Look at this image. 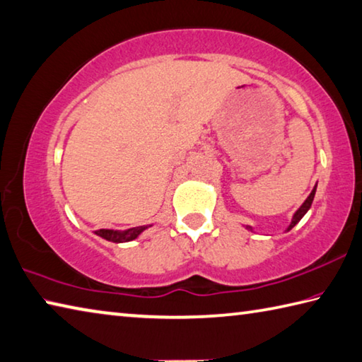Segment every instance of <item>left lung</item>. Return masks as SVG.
<instances>
[{
  "label": "left lung",
  "instance_id": "left-lung-1",
  "mask_svg": "<svg viewBox=\"0 0 362 362\" xmlns=\"http://www.w3.org/2000/svg\"><path fill=\"white\" fill-rule=\"evenodd\" d=\"M315 193H317V185L313 187L312 193L307 196V199H305L304 202H302V206H300V207L294 212L293 218H291V223H290V225H288V228H286V233H288V231H291V229H293L296 225H298V223L302 220V216H304V215L308 212V209L312 207V202H313V198H315ZM245 228L248 229V231H252V233H253V228H252V226H245Z\"/></svg>",
  "mask_w": 362,
  "mask_h": 362
}]
</instances>
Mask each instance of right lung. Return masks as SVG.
<instances>
[{
  "mask_svg": "<svg viewBox=\"0 0 362 362\" xmlns=\"http://www.w3.org/2000/svg\"><path fill=\"white\" fill-rule=\"evenodd\" d=\"M152 225H146V226H136V228H129L124 229V231H118V229H100L95 234L100 235V238L106 239L109 242H114V244H123V242H131L139 238V235L148 229Z\"/></svg>",
  "mask_w": 362,
  "mask_h": 362,
  "instance_id": "obj_1",
  "label": "right lung"
}]
</instances>
